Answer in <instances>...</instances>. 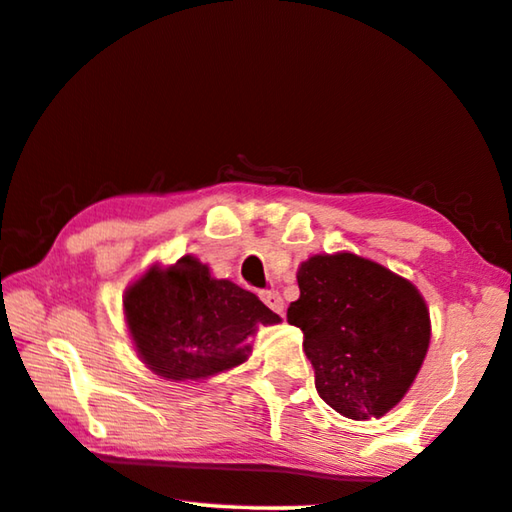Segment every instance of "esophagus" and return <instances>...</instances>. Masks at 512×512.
Masks as SVG:
<instances>
[{"label": "esophagus", "mask_w": 512, "mask_h": 512, "mask_svg": "<svg viewBox=\"0 0 512 512\" xmlns=\"http://www.w3.org/2000/svg\"><path fill=\"white\" fill-rule=\"evenodd\" d=\"M259 298H262L264 305L271 307L275 314H282V307H285V303H282V296L278 294V291H262V296Z\"/></svg>", "instance_id": "1"}]
</instances>
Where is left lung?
I'll use <instances>...</instances> for the list:
<instances>
[{
  "label": "left lung",
  "mask_w": 512,
  "mask_h": 512,
  "mask_svg": "<svg viewBox=\"0 0 512 512\" xmlns=\"http://www.w3.org/2000/svg\"><path fill=\"white\" fill-rule=\"evenodd\" d=\"M300 298L287 310L303 330L316 392L362 421L399 403L424 364L431 316L410 280L353 253L314 255L298 266Z\"/></svg>",
  "instance_id": "obj_1"
}]
</instances>
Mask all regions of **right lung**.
Masks as SVG:
<instances>
[{
	"label": "right lung",
	"instance_id": "add662e5",
	"mask_svg": "<svg viewBox=\"0 0 512 512\" xmlns=\"http://www.w3.org/2000/svg\"><path fill=\"white\" fill-rule=\"evenodd\" d=\"M125 321L145 367L166 380H205L248 360L257 326L280 323L255 294L216 280L186 255L150 266L123 298Z\"/></svg>",
	"mask_w": 512,
	"mask_h": 512
}]
</instances>
